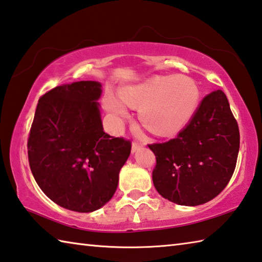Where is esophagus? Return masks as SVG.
Returning a JSON list of instances; mask_svg holds the SVG:
<instances>
[{
    "instance_id": "34e87169",
    "label": "esophagus",
    "mask_w": 262,
    "mask_h": 262,
    "mask_svg": "<svg viewBox=\"0 0 262 262\" xmlns=\"http://www.w3.org/2000/svg\"><path fill=\"white\" fill-rule=\"evenodd\" d=\"M141 146L142 145L137 143V142H134V143H133V145H132V152H133V154H134V152H136L137 150H139Z\"/></svg>"
}]
</instances>
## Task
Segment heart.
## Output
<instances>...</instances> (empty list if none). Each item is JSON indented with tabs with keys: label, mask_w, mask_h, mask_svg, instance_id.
Here are the masks:
<instances>
[{
	"label": "heart",
	"mask_w": 262,
	"mask_h": 262,
	"mask_svg": "<svg viewBox=\"0 0 262 262\" xmlns=\"http://www.w3.org/2000/svg\"><path fill=\"white\" fill-rule=\"evenodd\" d=\"M118 99L107 96L105 106L112 115L127 117L128 107H140V119L157 135H169L191 120L199 104V89L192 79L155 75L121 89Z\"/></svg>",
	"instance_id": "heart-1"
}]
</instances>
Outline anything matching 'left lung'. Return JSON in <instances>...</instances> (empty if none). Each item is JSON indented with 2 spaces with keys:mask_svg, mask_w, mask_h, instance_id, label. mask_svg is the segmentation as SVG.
<instances>
[{
  "mask_svg": "<svg viewBox=\"0 0 262 262\" xmlns=\"http://www.w3.org/2000/svg\"><path fill=\"white\" fill-rule=\"evenodd\" d=\"M149 147L157 160L152 181L161 196L183 206L212 201L229 183L239 151L238 125L225 93L208 94L175 139Z\"/></svg>",
  "mask_w": 262,
  "mask_h": 262,
  "instance_id": "1",
  "label": "left lung"
}]
</instances>
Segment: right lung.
Masks as SVG:
<instances>
[{"label":"right lung","mask_w":262,"mask_h":262,"mask_svg":"<svg viewBox=\"0 0 262 262\" xmlns=\"http://www.w3.org/2000/svg\"><path fill=\"white\" fill-rule=\"evenodd\" d=\"M97 81L58 85L37 103L28 136L36 183L57 205L80 213L101 208L115 194L130 141L103 130Z\"/></svg>","instance_id":"obj_1"}]
</instances>
